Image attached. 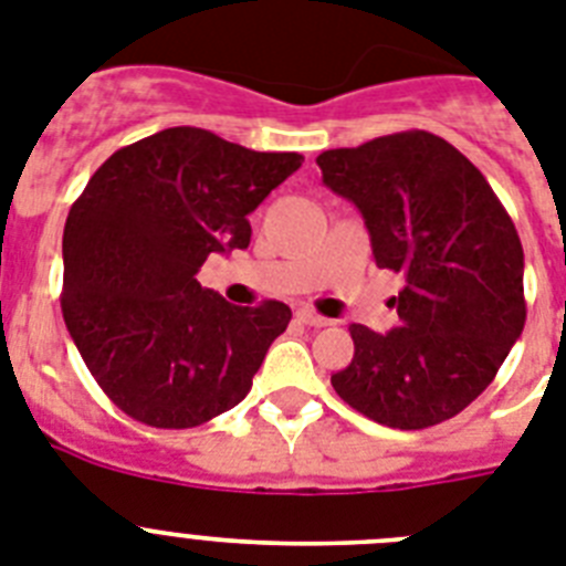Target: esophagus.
Masks as SVG:
<instances>
[{"instance_id": "obj_1", "label": "esophagus", "mask_w": 566, "mask_h": 566, "mask_svg": "<svg viewBox=\"0 0 566 566\" xmlns=\"http://www.w3.org/2000/svg\"><path fill=\"white\" fill-rule=\"evenodd\" d=\"M296 319L302 322V325H307V327L331 325V319H325V316H319V313H313L311 307H302V311H296Z\"/></svg>"}]
</instances>
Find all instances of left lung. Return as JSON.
<instances>
[{"mask_svg": "<svg viewBox=\"0 0 566 566\" xmlns=\"http://www.w3.org/2000/svg\"><path fill=\"white\" fill-rule=\"evenodd\" d=\"M325 187L356 203L377 268L406 275L386 336L350 325L342 400L388 429H429L495 379L524 331V247L481 169L411 129L316 158Z\"/></svg>", "mask_w": 566, "mask_h": 566, "instance_id": "left-lung-1", "label": "left lung"}]
</instances>
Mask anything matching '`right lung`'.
<instances>
[{
  "instance_id": "obj_1",
  "label": "right lung",
  "mask_w": 566,
  "mask_h": 566,
  "mask_svg": "<svg viewBox=\"0 0 566 566\" xmlns=\"http://www.w3.org/2000/svg\"><path fill=\"white\" fill-rule=\"evenodd\" d=\"M302 160L175 126L114 151L71 203L63 319L123 415L195 429L244 400L291 307H235L195 275L250 244L247 216Z\"/></svg>"
}]
</instances>
